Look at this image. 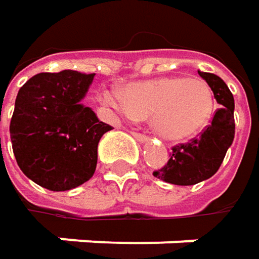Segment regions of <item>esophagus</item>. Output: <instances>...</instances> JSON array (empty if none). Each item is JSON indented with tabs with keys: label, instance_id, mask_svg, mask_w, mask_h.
<instances>
[{
	"label": "esophagus",
	"instance_id": "obj_1",
	"mask_svg": "<svg viewBox=\"0 0 259 259\" xmlns=\"http://www.w3.org/2000/svg\"><path fill=\"white\" fill-rule=\"evenodd\" d=\"M132 135L136 138V141L138 142H141V144H145L147 141H148V138L145 136V135H141V133H136V132H132Z\"/></svg>",
	"mask_w": 259,
	"mask_h": 259
}]
</instances>
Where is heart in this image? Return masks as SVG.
<instances>
[{
    "instance_id": "b5f03b06",
    "label": "heart",
    "mask_w": 259,
    "mask_h": 259,
    "mask_svg": "<svg viewBox=\"0 0 259 259\" xmlns=\"http://www.w3.org/2000/svg\"><path fill=\"white\" fill-rule=\"evenodd\" d=\"M103 102L130 118H147L168 141H186L205 129L214 115L216 100L210 85L199 78L163 76L129 83L123 94L105 91Z\"/></svg>"
}]
</instances>
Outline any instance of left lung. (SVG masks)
<instances>
[{"label": "left lung", "instance_id": "left-lung-1", "mask_svg": "<svg viewBox=\"0 0 259 259\" xmlns=\"http://www.w3.org/2000/svg\"><path fill=\"white\" fill-rule=\"evenodd\" d=\"M198 73L210 85L221 108L214 112L207 129L189 144L174 147L168 163L153 172L154 177L177 186H192L213 177L234 141L233 93L218 75L201 70Z\"/></svg>", "mask_w": 259, "mask_h": 259}]
</instances>
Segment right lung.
I'll return each instance as SVG.
<instances>
[{
  "label": "right lung",
  "instance_id": "add662e5",
  "mask_svg": "<svg viewBox=\"0 0 259 259\" xmlns=\"http://www.w3.org/2000/svg\"><path fill=\"white\" fill-rule=\"evenodd\" d=\"M94 73H38L21 87L10 121L16 162L35 184L64 192L88 181L100 138L112 129L82 103Z\"/></svg>",
  "mask_w": 259,
  "mask_h": 259
}]
</instances>
